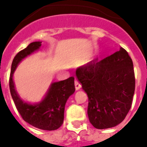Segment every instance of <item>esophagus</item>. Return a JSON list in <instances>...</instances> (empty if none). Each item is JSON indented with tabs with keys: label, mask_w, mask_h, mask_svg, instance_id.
Listing matches in <instances>:
<instances>
[{
	"label": "esophagus",
	"mask_w": 147,
	"mask_h": 147,
	"mask_svg": "<svg viewBox=\"0 0 147 147\" xmlns=\"http://www.w3.org/2000/svg\"><path fill=\"white\" fill-rule=\"evenodd\" d=\"M81 87H82L81 84L79 83L78 81H76H76H75V88H76V90H78V89H80V88H81Z\"/></svg>",
	"instance_id": "1"
}]
</instances>
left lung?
<instances>
[{"instance_id": "left-lung-1", "label": "left lung", "mask_w": 147, "mask_h": 147, "mask_svg": "<svg viewBox=\"0 0 147 147\" xmlns=\"http://www.w3.org/2000/svg\"><path fill=\"white\" fill-rule=\"evenodd\" d=\"M76 75L88 95L87 113L95 128H112L124 120L135 91L133 61L125 49L89 61L76 69Z\"/></svg>"}]
</instances>
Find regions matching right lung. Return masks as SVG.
<instances>
[{
  "label": "right lung",
  "instance_id": "1",
  "mask_svg": "<svg viewBox=\"0 0 147 147\" xmlns=\"http://www.w3.org/2000/svg\"><path fill=\"white\" fill-rule=\"evenodd\" d=\"M41 45V41L32 42L15 55L11 65L9 87L17 109L25 122L40 129L55 130L62 125L66 102L76 90L73 76L51 83L45 97L37 104L28 103L22 100L17 93L13 81V74L20 61L38 50Z\"/></svg>",
  "mask_w": 147,
  "mask_h": 147
}]
</instances>
